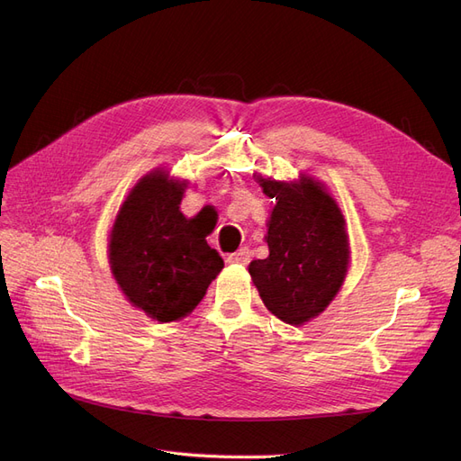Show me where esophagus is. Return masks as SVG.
Wrapping results in <instances>:
<instances>
[{"instance_id":"34e87169","label":"esophagus","mask_w":461,"mask_h":461,"mask_svg":"<svg viewBox=\"0 0 461 461\" xmlns=\"http://www.w3.org/2000/svg\"><path fill=\"white\" fill-rule=\"evenodd\" d=\"M249 249L248 248H240L239 252H234V254H230L229 258H227V261L229 263H234V265H246L248 261H249Z\"/></svg>"}]
</instances>
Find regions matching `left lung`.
Here are the masks:
<instances>
[{
  "label": "left lung",
  "instance_id": "left-lung-1",
  "mask_svg": "<svg viewBox=\"0 0 461 461\" xmlns=\"http://www.w3.org/2000/svg\"><path fill=\"white\" fill-rule=\"evenodd\" d=\"M275 205L265 242L269 256L248 265L259 296L276 319L300 327L323 313L350 267V239L340 207L310 175L275 180L258 175Z\"/></svg>",
  "mask_w": 461,
  "mask_h": 461
}]
</instances>
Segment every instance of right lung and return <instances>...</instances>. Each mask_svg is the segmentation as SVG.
Returning a JSON list of instances; mask_svg holds the SVG:
<instances>
[{
	"label": "right lung",
	"instance_id": "1",
	"mask_svg": "<svg viewBox=\"0 0 461 461\" xmlns=\"http://www.w3.org/2000/svg\"><path fill=\"white\" fill-rule=\"evenodd\" d=\"M188 180L158 167L131 188L109 230L107 259L121 292L159 323L186 317L225 267L200 215L180 212Z\"/></svg>",
	"mask_w": 461,
	"mask_h": 461
}]
</instances>
